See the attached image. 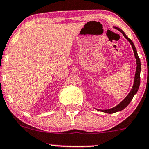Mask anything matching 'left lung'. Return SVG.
<instances>
[{"label": "left lung", "mask_w": 149, "mask_h": 149, "mask_svg": "<svg viewBox=\"0 0 149 149\" xmlns=\"http://www.w3.org/2000/svg\"><path fill=\"white\" fill-rule=\"evenodd\" d=\"M115 29H117L119 31L121 32V33L123 34V35L124 36V37L126 38L127 40L128 41L129 43L131 44L132 50H133L134 55H135V57L136 59V64H137V67H136V71H135V78H134V83L133 85H132V87L131 90L130 91L129 94L127 95V96L123 100L121 103L118 104L117 105H116L115 107H112V108L107 109V110H99V109H96V110L98 111H101V112H105V113L107 114H113L115 113L116 112H119V111H121L123 110L124 108L128 106V104L130 103V101H132L133 96L136 94V93L137 92L138 89H139V85H140V72H141V62L140 60H139V56H138L137 50H136V48L135 45H134L133 42H132L131 39H130L127 37L126 34L124 33V32L122 30L120 29V28H117V27H114Z\"/></svg>", "instance_id": "obj_1"}]
</instances>
